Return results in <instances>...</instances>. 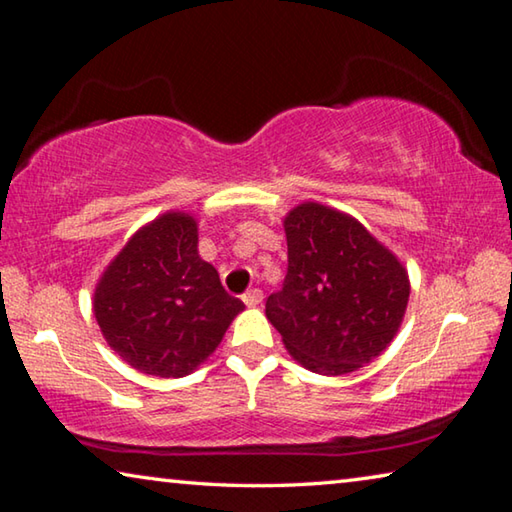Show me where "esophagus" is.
Segmentation results:
<instances>
[{
    "instance_id": "esophagus-1",
    "label": "esophagus",
    "mask_w": 512,
    "mask_h": 512,
    "mask_svg": "<svg viewBox=\"0 0 512 512\" xmlns=\"http://www.w3.org/2000/svg\"><path fill=\"white\" fill-rule=\"evenodd\" d=\"M241 298H243V303H246L248 307H257L259 303H262L264 294H262V289H250V291H246V294H243Z\"/></svg>"
}]
</instances>
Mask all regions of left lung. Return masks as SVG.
Returning <instances> with one entry per match:
<instances>
[{
    "instance_id": "1",
    "label": "left lung",
    "mask_w": 512,
    "mask_h": 512,
    "mask_svg": "<svg viewBox=\"0 0 512 512\" xmlns=\"http://www.w3.org/2000/svg\"><path fill=\"white\" fill-rule=\"evenodd\" d=\"M285 234V287L266 300V319L291 358L321 376H344L376 360L408 307L401 259L358 218L312 200L285 216Z\"/></svg>"
}]
</instances>
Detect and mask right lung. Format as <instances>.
Segmentation results:
<instances>
[{"label":"right lung","instance_id":"add662e5","mask_svg":"<svg viewBox=\"0 0 512 512\" xmlns=\"http://www.w3.org/2000/svg\"><path fill=\"white\" fill-rule=\"evenodd\" d=\"M243 307L198 255L196 218L175 209L129 237L93 294L107 344L132 369L159 378L196 371Z\"/></svg>","mask_w":512,"mask_h":512}]
</instances>
